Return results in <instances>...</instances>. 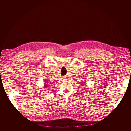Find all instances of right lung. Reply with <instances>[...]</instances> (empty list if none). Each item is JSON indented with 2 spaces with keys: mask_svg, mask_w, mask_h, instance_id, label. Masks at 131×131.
<instances>
[{
  "mask_svg": "<svg viewBox=\"0 0 131 131\" xmlns=\"http://www.w3.org/2000/svg\"><path fill=\"white\" fill-rule=\"evenodd\" d=\"M44 84H45V86H45V87H46H46H47L48 84H46V83H44ZM48 86H49V85H48Z\"/></svg>",
  "mask_w": 131,
  "mask_h": 131,
  "instance_id": "1",
  "label": "right lung"
}]
</instances>
